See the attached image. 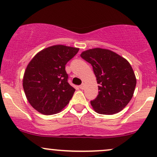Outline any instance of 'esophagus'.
Here are the masks:
<instances>
[{
    "label": "esophagus",
    "mask_w": 157,
    "mask_h": 157,
    "mask_svg": "<svg viewBox=\"0 0 157 157\" xmlns=\"http://www.w3.org/2000/svg\"><path fill=\"white\" fill-rule=\"evenodd\" d=\"M80 89H83L84 88H85V83H82L81 85L80 86Z\"/></svg>",
    "instance_id": "obj_1"
}]
</instances>
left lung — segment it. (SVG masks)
Segmentation results:
<instances>
[{
  "label": "left lung",
  "mask_w": 157,
  "mask_h": 157,
  "mask_svg": "<svg viewBox=\"0 0 157 157\" xmlns=\"http://www.w3.org/2000/svg\"><path fill=\"white\" fill-rule=\"evenodd\" d=\"M80 56L92 65L98 86V95L91 101L96 113L113 115L119 113L133 95L136 78L126 59L108 49L92 48Z\"/></svg>",
  "instance_id": "8db88e82"
}]
</instances>
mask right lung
<instances>
[{
	"mask_svg": "<svg viewBox=\"0 0 157 157\" xmlns=\"http://www.w3.org/2000/svg\"><path fill=\"white\" fill-rule=\"evenodd\" d=\"M79 48L56 44L37 53L26 68L23 88L30 104L43 115L61 112L75 89L68 82L65 65Z\"/></svg>",
	"mask_w": 157,
	"mask_h": 157,
	"instance_id": "add662e5",
	"label": "right lung"
}]
</instances>
